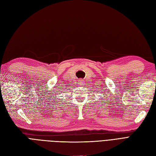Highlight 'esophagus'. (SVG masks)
<instances>
[{
    "instance_id": "obj_1",
    "label": "esophagus",
    "mask_w": 156,
    "mask_h": 156,
    "mask_svg": "<svg viewBox=\"0 0 156 156\" xmlns=\"http://www.w3.org/2000/svg\"><path fill=\"white\" fill-rule=\"evenodd\" d=\"M83 80H79V81H78V84H79V86H83Z\"/></svg>"
}]
</instances>
